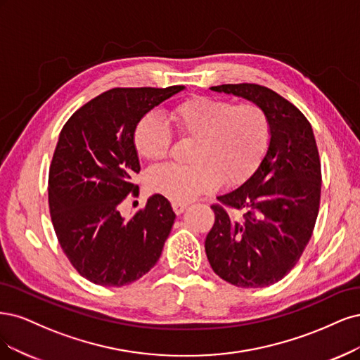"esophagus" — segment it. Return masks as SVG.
Returning a JSON list of instances; mask_svg holds the SVG:
<instances>
[{"instance_id": "34e87169", "label": "esophagus", "mask_w": 360, "mask_h": 360, "mask_svg": "<svg viewBox=\"0 0 360 360\" xmlns=\"http://www.w3.org/2000/svg\"><path fill=\"white\" fill-rule=\"evenodd\" d=\"M173 211H175L176 215H181L185 210H187V203H179V202H173L172 203Z\"/></svg>"}]
</instances>
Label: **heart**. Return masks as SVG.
Masks as SVG:
<instances>
[{"mask_svg": "<svg viewBox=\"0 0 360 360\" xmlns=\"http://www.w3.org/2000/svg\"><path fill=\"white\" fill-rule=\"evenodd\" d=\"M179 139L194 141L188 166L166 165L148 173L150 191L185 203L214 190L218 182L233 185L248 178L269 142V120L257 103L194 96L169 112ZM137 154L148 161L169 157L173 136L155 113H146L133 131Z\"/></svg>", "mask_w": 360, "mask_h": 360, "instance_id": "obj_1", "label": "heart"}]
</instances>
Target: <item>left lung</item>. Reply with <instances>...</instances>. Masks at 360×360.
<instances>
[{
  "label": "left lung",
  "instance_id": "1",
  "mask_svg": "<svg viewBox=\"0 0 360 360\" xmlns=\"http://www.w3.org/2000/svg\"><path fill=\"white\" fill-rule=\"evenodd\" d=\"M211 89L257 103L268 115L271 141L257 170L211 206L215 223L205 240L206 256L230 284L271 285L295 268L316 226L321 191L316 137L305 115L269 88Z\"/></svg>",
  "mask_w": 360,
  "mask_h": 360
}]
</instances>
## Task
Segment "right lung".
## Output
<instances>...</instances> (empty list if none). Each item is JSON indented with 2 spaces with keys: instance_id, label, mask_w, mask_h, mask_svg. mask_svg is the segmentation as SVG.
<instances>
[{
  "instance_id": "obj_1",
  "label": "right lung",
  "mask_w": 360,
  "mask_h": 360,
  "mask_svg": "<svg viewBox=\"0 0 360 360\" xmlns=\"http://www.w3.org/2000/svg\"><path fill=\"white\" fill-rule=\"evenodd\" d=\"M184 86L113 88L77 109L60 133L49 169V210L58 242L88 281L122 287L158 262L175 212L166 197H149L125 219L118 206L139 194L137 121Z\"/></svg>"
}]
</instances>
